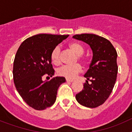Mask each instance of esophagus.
Returning <instances> with one entry per match:
<instances>
[{"mask_svg":"<svg viewBox=\"0 0 132 132\" xmlns=\"http://www.w3.org/2000/svg\"><path fill=\"white\" fill-rule=\"evenodd\" d=\"M66 80H67V82H73V79H67V78H66Z\"/></svg>","mask_w":132,"mask_h":132,"instance_id":"1","label":"esophagus"}]
</instances>
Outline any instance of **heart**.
<instances>
[{
    "instance_id": "b5f03b06",
    "label": "heart",
    "mask_w": 132,
    "mask_h": 132,
    "mask_svg": "<svg viewBox=\"0 0 132 132\" xmlns=\"http://www.w3.org/2000/svg\"><path fill=\"white\" fill-rule=\"evenodd\" d=\"M69 47L72 50L77 56V59L79 61L84 65L87 63V59L82 56L85 52V49L83 46L78 42H72L69 45ZM51 59L54 64H59L61 62V47L59 45H57L52 50L51 53ZM81 66L79 64L75 65H63L57 69V73L58 75L64 77L67 79H72L76 76L77 75L81 72Z\"/></svg>"
}]
</instances>
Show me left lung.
I'll use <instances>...</instances> for the list:
<instances>
[{
    "label": "left lung",
    "instance_id": "8db88e82",
    "mask_svg": "<svg viewBox=\"0 0 132 132\" xmlns=\"http://www.w3.org/2000/svg\"><path fill=\"white\" fill-rule=\"evenodd\" d=\"M73 38L88 44L93 53L91 63L85 75L87 80L82 91L75 97L81 105L96 108L108 98L114 87L118 74L117 52L109 40L98 35L82 34Z\"/></svg>",
    "mask_w": 132,
    "mask_h": 132
}]
</instances>
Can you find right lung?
<instances>
[{"instance_id":"right-lung-1","label":"right lung","mask_w":132,"mask_h":132,"mask_svg":"<svg viewBox=\"0 0 132 132\" xmlns=\"http://www.w3.org/2000/svg\"><path fill=\"white\" fill-rule=\"evenodd\" d=\"M69 35L40 34L27 38L20 45L15 55L13 79L17 91L28 106L42 110L55 102L58 88L65 82L63 77H52L54 69L51 53Z\"/></svg>"}]
</instances>
